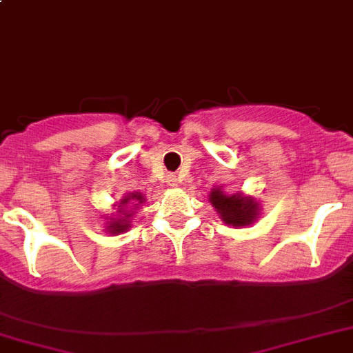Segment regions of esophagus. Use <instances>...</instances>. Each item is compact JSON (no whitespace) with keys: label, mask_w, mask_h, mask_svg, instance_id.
<instances>
[{"label":"esophagus","mask_w":353,"mask_h":353,"mask_svg":"<svg viewBox=\"0 0 353 353\" xmlns=\"http://www.w3.org/2000/svg\"><path fill=\"white\" fill-rule=\"evenodd\" d=\"M177 183H179L177 176H170V177H168V185H170V186H177Z\"/></svg>","instance_id":"1"}]
</instances>
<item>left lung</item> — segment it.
<instances>
[{
  "mask_svg": "<svg viewBox=\"0 0 353 353\" xmlns=\"http://www.w3.org/2000/svg\"><path fill=\"white\" fill-rule=\"evenodd\" d=\"M210 203H212L213 208L217 210L222 221L230 226H250L259 219L260 206L254 201V197H250V195H228L221 188H213L212 194H210Z\"/></svg>",
  "mask_w": 353,
  "mask_h": 353,
  "instance_id": "1",
  "label": "left lung"
}]
</instances>
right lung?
<instances>
[{"label":"right lung","instance_id":"right-lung-1","mask_svg":"<svg viewBox=\"0 0 353 353\" xmlns=\"http://www.w3.org/2000/svg\"><path fill=\"white\" fill-rule=\"evenodd\" d=\"M143 195L140 192H134V194H129L125 195V199L120 201V206H118V217L117 219H111L108 222V232L109 233H123L127 232L129 228H131V221L129 219L132 217V210H127V204L136 203L134 206L138 208L140 204L138 203H143Z\"/></svg>","mask_w":353,"mask_h":353}]
</instances>
